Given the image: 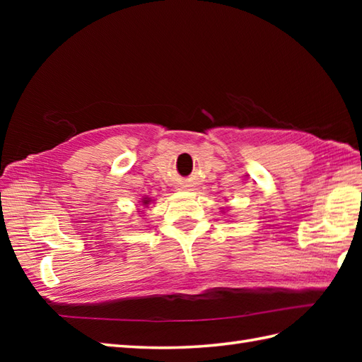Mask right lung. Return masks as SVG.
<instances>
[{"mask_svg":"<svg viewBox=\"0 0 362 362\" xmlns=\"http://www.w3.org/2000/svg\"><path fill=\"white\" fill-rule=\"evenodd\" d=\"M143 204H144V205H148V204H149V199H148V197H146V199H144V202H143Z\"/></svg>","mask_w":362,"mask_h":362,"instance_id":"1","label":"right lung"}]
</instances>
